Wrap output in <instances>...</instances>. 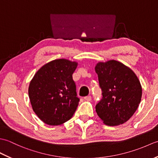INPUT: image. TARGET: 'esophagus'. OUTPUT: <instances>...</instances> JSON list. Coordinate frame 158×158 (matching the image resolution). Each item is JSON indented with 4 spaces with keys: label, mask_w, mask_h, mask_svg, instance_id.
I'll return each mask as SVG.
<instances>
[{
    "label": "esophagus",
    "mask_w": 158,
    "mask_h": 158,
    "mask_svg": "<svg viewBox=\"0 0 158 158\" xmlns=\"http://www.w3.org/2000/svg\"><path fill=\"white\" fill-rule=\"evenodd\" d=\"M84 99L86 100V101H90V100H92V96H85Z\"/></svg>",
    "instance_id": "obj_1"
}]
</instances>
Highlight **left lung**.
Masks as SVG:
<instances>
[{
    "label": "left lung",
    "instance_id": "obj_1",
    "mask_svg": "<svg viewBox=\"0 0 158 158\" xmlns=\"http://www.w3.org/2000/svg\"><path fill=\"white\" fill-rule=\"evenodd\" d=\"M95 70L102 95L96 105V113L104 123L110 126L126 122L141 100L142 88L138 77L116 60L99 62Z\"/></svg>",
    "mask_w": 158,
    "mask_h": 158
}]
</instances>
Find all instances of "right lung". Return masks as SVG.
<instances>
[{"instance_id": "obj_1", "label": "right lung", "mask_w": 158, "mask_h": 158, "mask_svg": "<svg viewBox=\"0 0 158 158\" xmlns=\"http://www.w3.org/2000/svg\"><path fill=\"white\" fill-rule=\"evenodd\" d=\"M77 63L68 60H53L43 66L30 83L28 96L39 118L50 126L65 123L78 106L73 74Z\"/></svg>"}]
</instances>
